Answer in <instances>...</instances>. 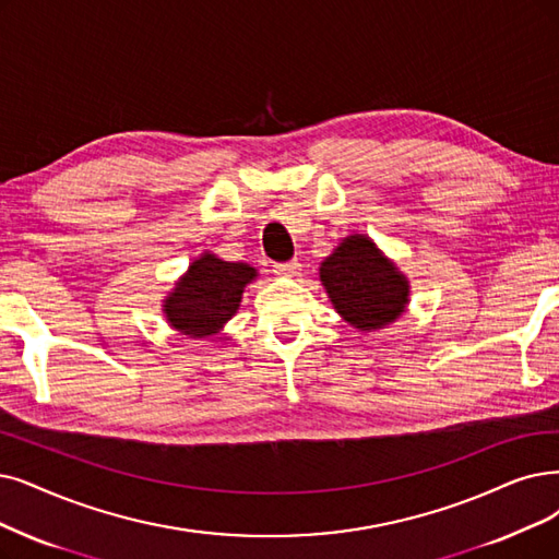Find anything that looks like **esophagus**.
Listing matches in <instances>:
<instances>
[{
	"label": "esophagus",
	"mask_w": 559,
	"mask_h": 559,
	"mask_svg": "<svg viewBox=\"0 0 559 559\" xmlns=\"http://www.w3.org/2000/svg\"><path fill=\"white\" fill-rule=\"evenodd\" d=\"M302 265L294 259V261H284V263H275V273L282 275V277H296L300 275Z\"/></svg>",
	"instance_id": "obj_1"
}]
</instances>
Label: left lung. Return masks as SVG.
<instances>
[{
  "label": "left lung",
  "instance_id": "left-lung-1",
  "mask_svg": "<svg viewBox=\"0 0 559 559\" xmlns=\"http://www.w3.org/2000/svg\"><path fill=\"white\" fill-rule=\"evenodd\" d=\"M321 282L334 309L360 330L392 323L408 302L406 277L365 236L346 238L321 263Z\"/></svg>",
  "mask_w": 559,
  "mask_h": 559
}]
</instances>
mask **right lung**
Listing matches in <instances>:
<instances>
[{
    "label": "right lung",
    "instance_id": "add662e5",
    "mask_svg": "<svg viewBox=\"0 0 559 559\" xmlns=\"http://www.w3.org/2000/svg\"><path fill=\"white\" fill-rule=\"evenodd\" d=\"M257 277L248 263L222 261L213 254L197 259L165 302L167 321L190 337H209L238 309L242 288Z\"/></svg>",
    "mask_w": 559,
    "mask_h": 559
}]
</instances>
